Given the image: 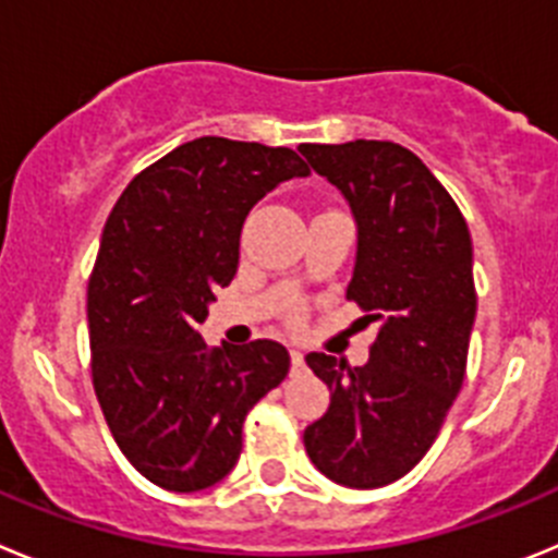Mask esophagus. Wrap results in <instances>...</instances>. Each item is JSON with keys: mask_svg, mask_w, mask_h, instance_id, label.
I'll return each instance as SVG.
<instances>
[{"mask_svg": "<svg viewBox=\"0 0 558 558\" xmlns=\"http://www.w3.org/2000/svg\"><path fill=\"white\" fill-rule=\"evenodd\" d=\"M290 363H293V372H299L304 366V354L299 349H290Z\"/></svg>", "mask_w": 558, "mask_h": 558, "instance_id": "obj_1", "label": "esophagus"}]
</instances>
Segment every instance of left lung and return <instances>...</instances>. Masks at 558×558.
Listing matches in <instances>:
<instances>
[{
	"label": "left lung",
	"mask_w": 558,
	"mask_h": 558,
	"mask_svg": "<svg viewBox=\"0 0 558 558\" xmlns=\"http://www.w3.org/2000/svg\"><path fill=\"white\" fill-rule=\"evenodd\" d=\"M357 223L347 299L377 324L366 366L310 352L329 411L304 430L310 461L349 489H377L416 466L461 391L475 324L472 240L450 192L408 147L354 140L302 145Z\"/></svg>",
	"instance_id": "1"
}]
</instances>
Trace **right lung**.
Segmentation results:
<instances>
[{"label":"right lung","instance_id":"right-lung-1","mask_svg":"<svg viewBox=\"0 0 558 558\" xmlns=\"http://www.w3.org/2000/svg\"><path fill=\"white\" fill-rule=\"evenodd\" d=\"M304 175L290 147L201 136L142 170L108 215L88 279L92 379L113 441L161 489L223 481L248 411L288 377L282 343L209 349L198 327L234 279L248 211Z\"/></svg>","mask_w":558,"mask_h":558}]
</instances>
